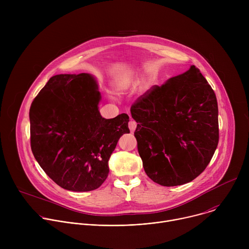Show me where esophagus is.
I'll use <instances>...</instances> for the list:
<instances>
[{
	"label": "esophagus",
	"mask_w": 249,
	"mask_h": 249,
	"mask_svg": "<svg viewBox=\"0 0 249 249\" xmlns=\"http://www.w3.org/2000/svg\"><path fill=\"white\" fill-rule=\"evenodd\" d=\"M136 128H137V123L134 120H131L129 122V129H130V131L134 132L136 130Z\"/></svg>",
	"instance_id": "esophagus-1"
}]
</instances>
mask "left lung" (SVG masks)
Listing matches in <instances>:
<instances>
[{
    "label": "left lung",
    "mask_w": 249,
    "mask_h": 249,
    "mask_svg": "<svg viewBox=\"0 0 249 249\" xmlns=\"http://www.w3.org/2000/svg\"><path fill=\"white\" fill-rule=\"evenodd\" d=\"M131 115L138 123L135 137L144 169L160 185L192 181L217 149V97L194 65L142 95Z\"/></svg>",
    "instance_id": "8db88e82"
}]
</instances>
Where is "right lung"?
Returning a JSON list of instances; mask_svg holds the SVG:
<instances>
[{"label": "right lung", "instance_id": "1", "mask_svg": "<svg viewBox=\"0 0 249 249\" xmlns=\"http://www.w3.org/2000/svg\"><path fill=\"white\" fill-rule=\"evenodd\" d=\"M96 79L87 73L56 75L34 98L29 110L35 160L66 190L98 188L108 175V160L119 138L130 133L125 113L105 119Z\"/></svg>", "mask_w": 249, "mask_h": 249}]
</instances>
